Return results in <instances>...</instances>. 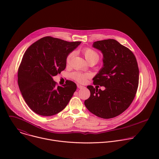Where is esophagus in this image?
Returning a JSON list of instances; mask_svg holds the SVG:
<instances>
[{"label": "esophagus", "mask_w": 159, "mask_h": 159, "mask_svg": "<svg viewBox=\"0 0 159 159\" xmlns=\"http://www.w3.org/2000/svg\"><path fill=\"white\" fill-rule=\"evenodd\" d=\"M77 87H78L79 89H80L84 88V86H82V85H80V84H77Z\"/></svg>", "instance_id": "1"}]
</instances>
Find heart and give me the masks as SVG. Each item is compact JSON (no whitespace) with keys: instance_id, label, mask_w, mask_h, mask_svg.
Returning <instances> with one entry per match:
<instances>
[{"instance_id":"1","label":"heart","mask_w":159,"mask_h":159,"mask_svg":"<svg viewBox=\"0 0 159 159\" xmlns=\"http://www.w3.org/2000/svg\"><path fill=\"white\" fill-rule=\"evenodd\" d=\"M82 53L84 54L86 60L88 62L92 61H95L96 62L98 61V60H99V54L94 51V50L91 49V48H85L82 50ZM74 55V53L71 52L70 53L69 55H67L66 58V63L67 65L70 64L71 59L72 58ZM89 75L87 74H81L80 72H74L72 74V77L76 81L79 82H81L83 83L84 82L86 79L89 77Z\"/></svg>"}]
</instances>
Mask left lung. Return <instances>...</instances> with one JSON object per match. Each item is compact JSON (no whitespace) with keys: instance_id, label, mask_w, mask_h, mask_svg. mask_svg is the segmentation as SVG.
<instances>
[{"instance_id":"left-lung-1","label":"left lung","mask_w":159,"mask_h":159,"mask_svg":"<svg viewBox=\"0 0 159 159\" xmlns=\"http://www.w3.org/2000/svg\"><path fill=\"white\" fill-rule=\"evenodd\" d=\"M93 47L103 55V66L93 78V83L105 89L88 85L90 96L84 104L99 118H115L129 106L137 93L139 82L137 61L130 50L115 39L98 41Z\"/></svg>"}]
</instances>
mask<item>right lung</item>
I'll return each instance as SVG.
<instances>
[{"instance_id":"right-lung-1","label":"right lung","mask_w":159,"mask_h":159,"mask_svg":"<svg viewBox=\"0 0 159 159\" xmlns=\"http://www.w3.org/2000/svg\"><path fill=\"white\" fill-rule=\"evenodd\" d=\"M80 43L46 36L25 52L18 69L17 82L25 102L36 114L55 115L70 101L76 84L66 80L63 85L57 87L53 77L65 70L67 55Z\"/></svg>"}]
</instances>
